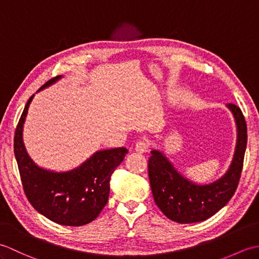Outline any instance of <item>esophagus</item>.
Wrapping results in <instances>:
<instances>
[{
    "label": "esophagus",
    "mask_w": 259,
    "mask_h": 259,
    "mask_svg": "<svg viewBox=\"0 0 259 259\" xmlns=\"http://www.w3.org/2000/svg\"><path fill=\"white\" fill-rule=\"evenodd\" d=\"M149 148H150L149 141H147V140H139V141H137L135 149H136L137 152L144 153V152L148 151V149H149Z\"/></svg>",
    "instance_id": "1"
}]
</instances>
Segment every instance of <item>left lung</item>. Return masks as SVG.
I'll use <instances>...</instances> for the list:
<instances>
[{"label": "left lung", "mask_w": 259, "mask_h": 259, "mask_svg": "<svg viewBox=\"0 0 259 259\" xmlns=\"http://www.w3.org/2000/svg\"><path fill=\"white\" fill-rule=\"evenodd\" d=\"M237 124L238 139L235 156L227 174L212 184H192L177 172L161 152L151 151L148 175L153 199L169 219L180 224L206 221L232 199L237 189L247 145V124L239 107L227 103Z\"/></svg>", "instance_id": "8db88e82"}]
</instances>
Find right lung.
Listing matches in <instances>:
<instances>
[{"mask_svg": "<svg viewBox=\"0 0 259 259\" xmlns=\"http://www.w3.org/2000/svg\"><path fill=\"white\" fill-rule=\"evenodd\" d=\"M60 79L54 76L40 90ZM27 100L14 135V155L27 200L43 216L64 226H83L99 216L107 205L110 179L126 155V148L98 151L72 171L52 172L38 168L27 156L22 128L30 102Z\"/></svg>", "mask_w": 259, "mask_h": 259, "instance_id": "obj_1", "label": "right lung"}]
</instances>
